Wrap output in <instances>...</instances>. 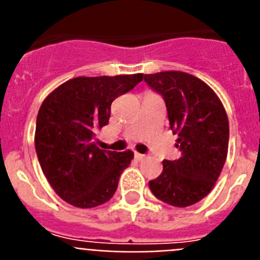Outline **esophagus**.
<instances>
[{"label":"esophagus","mask_w":260,"mask_h":260,"mask_svg":"<svg viewBox=\"0 0 260 260\" xmlns=\"http://www.w3.org/2000/svg\"><path fill=\"white\" fill-rule=\"evenodd\" d=\"M135 158H137L138 161H143V160H146V157L147 156L146 155H142V153H138V152H135Z\"/></svg>","instance_id":"1"}]
</instances>
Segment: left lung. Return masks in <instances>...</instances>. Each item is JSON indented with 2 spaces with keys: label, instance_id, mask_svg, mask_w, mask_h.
I'll use <instances>...</instances> for the list:
<instances>
[{
  "label": "left lung",
  "instance_id": "1",
  "mask_svg": "<svg viewBox=\"0 0 260 260\" xmlns=\"http://www.w3.org/2000/svg\"><path fill=\"white\" fill-rule=\"evenodd\" d=\"M162 96L178 160H164L162 172L150 181L156 198L174 207H189L210 194L228 155L229 121L220 99L203 80L183 71L144 75Z\"/></svg>",
  "mask_w": 260,
  "mask_h": 260
}]
</instances>
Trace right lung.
Listing matches in <instances>:
<instances>
[{
  "label": "right lung",
  "instance_id": "right-lung-1",
  "mask_svg": "<svg viewBox=\"0 0 260 260\" xmlns=\"http://www.w3.org/2000/svg\"><path fill=\"white\" fill-rule=\"evenodd\" d=\"M142 80L143 74L73 78L41 104L35 132L39 162L56 194L71 206L96 207L116 192L134 153L100 150L93 138L109 122L114 99Z\"/></svg>",
  "mask_w": 260,
  "mask_h": 260
}]
</instances>
